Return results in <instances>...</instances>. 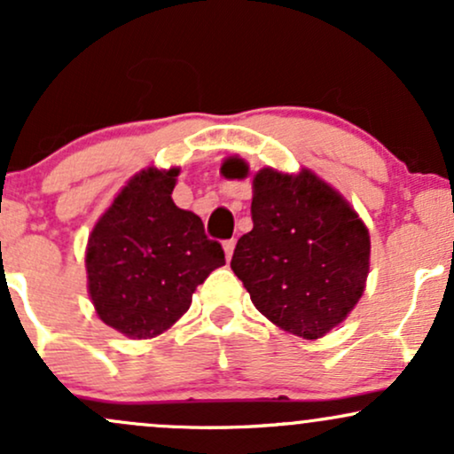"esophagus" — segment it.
Wrapping results in <instances>:
<instances>
[{
    "label": "esophagus",
    "mask_w": 454,
    "mask_h": 454,
    "mask_svg": "<svg viewBox=\"0 0 454 454\" xmlns=\"http://www.w3.org/2000/svg\"><path fill=\"white\" fill-rule=\"evenodd\" d=\"M234 239H228V241H223V252H226V258L231 260L232 258V254H234Z\"/></svg>",
    "instance_id": "34e87169"
}]
</instances>
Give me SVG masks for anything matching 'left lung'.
I'll use <instances>...</instances> for the list:
<instances>
[{"label": "left lung", "instance_id": "obj_1", "mask_svg": "<svg viewBox=\"0 0 454 454\" xmlns=\"http://www.w3.org/2000/svg\"><path fill=\"white\" fill-rule=\"evenodd\" d=\"M222 173L247 175L241 160ZM254 228L234 247L231 267L270 322L317 340L354 309L369 273V232L356 211L309 170L254 176Z\"/></svg>", "mask_w": 454, "mask_h": 454}]
</instances>
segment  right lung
Segmentation results:
<instances>
[{
	"label": "right lung",
	"mask_w": 454,
	"mask_h": 454,
	"mask_svg": "<svg viewBox=\"0 0 454 454\" xmlns=\"http://www.w3.org/2000/svg\"><path fill=\"white\" fill-rule=\"evenodd\" d=\"M176 170L147 168L114 198L87 243V279L98 316L132 340L173 326L211 270L226 264L202 220L175 205Z\"/></svg>",
	"instance_id": "add662e5"
}]
</instances>
